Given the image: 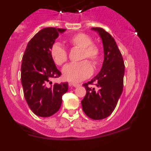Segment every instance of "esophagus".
<instances>
[{"label": "esophagus", "instance_id": "1", "mask_svg": "<svg viewBox=\"0 0 151 151\" xmlns=\"http://www.w3.org/2000/svg\"><path fill=\"white\" fill-rule=\"evenodd\" d=\"M69 86H73V87H78L79 86V84H77V83H69Z\"/></svg>", "mask_w": 151, "mask_h": 151}]
</instances>
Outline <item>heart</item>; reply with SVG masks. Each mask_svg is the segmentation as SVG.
I'll return each instance as SVG.
<instances>
[{
	"label": "heart",
	"instance_id": "obj_1",
	"mask_svg": "<svg viewBox=\"0 0 151 151\" xmlns=\"http://www.w3.org/2000/svg\"><path fill=\"white\" fill-rule=\"evenodd\" d=\"M69 45L81 48L79 60L89 59L94 65H97L101 60V49L97 45L92 43V38L85 33L73 35L68 39ZM50 54L54 63L62 66L67 61L68 54L66 49L59 43H54L50 47ZM93 73V68L88 60L73 63L63 69V77L68 82L76 83L88 78Z\"/></svg>",
	"mask_w": 151,
	"mask_h": 151
}]
</instances>
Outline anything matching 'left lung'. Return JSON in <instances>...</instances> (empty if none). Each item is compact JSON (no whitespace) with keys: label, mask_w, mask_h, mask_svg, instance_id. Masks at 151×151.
I'll return each mask as SVG.
<instances>
[{"label":"left lung","mask_w":151,"mask_h":151,"mask_svg":"<svg viewBox=\"0 0 151 151\" xmlns=\"http://www.w3.org/2000/svg\"><path fill=\"white\" fill-rule=\"evenodd\" d=\"M98 32L103 42L104 59L100 73L85 83L86 94L82 101L83 111L89 118L99 120L106 118L113 113L123 90L125 65L122 54L111 35L101 28H92ZM97 81L99 90L88 87Z\"/></svg>","instance_id":"8db88e82"}]
</instances>
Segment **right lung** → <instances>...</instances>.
<instances>
[{
    "label": "right lung",
    "instance_id": "right-lung-1",
    "mask_svg": "<svg viewBox=\"0 0 151 151\" xmlns=\"http://www.w3.org/2000/svg\"><path fill=\"white\" fill-rule=\"evenodd\" d=\"M64 29L45 28L28 43L22 57L21 82L24 96L31 110L41 117L54 115L60 110L62 96L68 83L52 85L50 80L60 76L50 54V47Z\"/></svg>",
    "mask_w": 151,
    "mask_h": 151
}]
</instances>
